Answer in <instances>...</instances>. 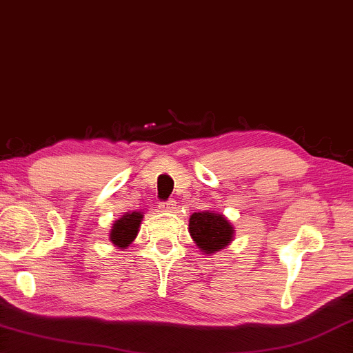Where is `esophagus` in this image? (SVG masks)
Returning <instances> with one entry per match:
<instances>
[{"mask_svg": "<svg viewBox=\"0 0 353 353\" xmlns=\"http://www.w3.org/2000/svg\"><path fill=\"white\" fill-rule=\"evenodd\" d=\"M159 208L162 211H174L177 208V203H176V201L170 199V201H166V202H160Z\"/></svg>", "mask_w": 353, "mask_h": 353, "instance_id": "obj_1", "label": "esophagus"}]
</instances>
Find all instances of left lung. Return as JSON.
Returning a JSON list of instances; mask_svg holds the SVG:
<instances>
[{
  "instance_id": "left-lung-1",
  "label": "left lung",
  "mask_w": 353,
  "mask_h": 353,
  "mask_svg": "<svg viewBox=\"0 0 353 353\" xmlns=\"http://www.w3.org/2000/svg\"><path fill=\"white\" fill-rule=\"evenodd\" d=\"M188 232L203 254H214L228 247L234 238V227L222 213L213 210L197 211L190 216Z\"/></svg>"
}]
</instances>
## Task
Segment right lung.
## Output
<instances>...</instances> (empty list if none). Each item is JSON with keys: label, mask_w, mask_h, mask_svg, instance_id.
Instances as JSON below:
<instances>
[{"label": "right lung", "mask_w": 353, "mask_h": 353, "mask_svg": "<svg viewBox=\"0 0 353 353\" xmlns=\"http://www.w3.org/2000/svg\"><path fill=\"white\" fill-rule=\"evenodd\" d=\"M142 219V211H132V213L128 211L120 219L115 221L110 232V241L114 243V247H119L121 250L130 247V243L136 239Z\"/></svg>", "instance_id": "right-lung-1"}]
</instances>
